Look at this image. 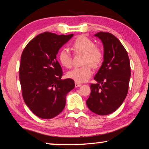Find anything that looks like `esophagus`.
<instances>
[{"mask_svg": "<svg viewBox=\"0 0 149 149\" xmlns=\"http://www.w3.org/2000/svg\"><path fill=\"white\" fill-rule=\"evenodd\" d=\"M74 84H75V87H76V88H78V87L81 86V84H80V83H79V82H75Z\"/></svg>", "mask_w": 149, "mask_h": 149, "instance_id": "esophagus-1", "label": "esophagus"}]
</instances>
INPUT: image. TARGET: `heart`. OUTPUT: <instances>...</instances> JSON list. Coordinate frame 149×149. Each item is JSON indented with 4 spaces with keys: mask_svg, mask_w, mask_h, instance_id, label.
<instances>
[{
    "mask_svg": "<svg viewBox=\"0 0 149 149\" xmlns=\"http://www.w3.org/2000/svg\"><path fill=\"white\" fill-rule=\"evenodd\" d=\"M72 47L76 53L84 54L83 59V67L75 68L68 72V77L76 82H84L93 74L92 66L96 68L102 62L103 53L91 39L86 36H81L74 40ZM59 61L65 68H70L72 65V57L70 50L66 48L59 52Z\"/></svg>",
    "mask_w": 149,
    "mask_h": 149,
    "instance_id": "1",
    "label": "heart"
}]
</instances>
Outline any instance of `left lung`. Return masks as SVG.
<instances>
[{"instance_id": "1", "label": "left lung", "mask_w": 149, "mask_h": 149, "mask_svg": "<svg viewBox=\"0 0 149 149\" xmlns=\"http://www.w3.org/2000/svg\"><path fill=\"white\" fill-rule=\"evenodd\" d=\"M95 36L103 42L104 61L94 78L97 83L90 85L91 93L86 103L92 112L108 115L118 109L127 95L130 61L127 51L116 37L102 31Z\"/></svg>"}]
</instances>
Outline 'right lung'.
<instances>
[{
  "label": "right lung",
  "mask_w": 149,
  "mask_h": 149,
  "mask_svg": "<svg viewBox=\"0 0 149 149\" xmlns=\"http://www.w3.org/2000/svg\"><path fill=\"white\" fill-rule=\"evenodd\" d=\"M73 36L44 32L32 39L21 55L19 77L24 103L37 116L50 119L65 105V96L74 88L72 79H61L57 54Z\"/></svg>",
  "instance_id": "obj_1"
}]
</instances>
